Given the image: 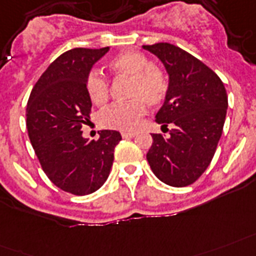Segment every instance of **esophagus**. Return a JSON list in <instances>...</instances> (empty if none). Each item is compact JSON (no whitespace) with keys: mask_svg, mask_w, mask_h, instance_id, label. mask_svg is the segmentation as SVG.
I'll use <instances>...</instances> for the list:
<instances>
[{"mask_svg":"<svg viewBox=\"0 0 256 256\" xmlns=\"http://www.w3.org/2000/svg\"><path fill=\"white\" fill-rule=\"evenodd\" d=\"M122 138H134L136 134H134V132H122Z\"/></svg>","mask_w":256,"mask_h":256,"instance_id":"1","label":"esophagus"}]
</instances>
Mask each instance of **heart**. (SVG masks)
Here are the masks:
<instances>
[{"label": "heart", "instance_id": "1", "mask_svg": "<svg viewBox=\"0 0 256 256\" xmlns=\"http://www.w3.org/2000/svg\"><path fill=\"white\" fill-rule=\"evenodd\" d=\"M108 66L116 76L130 77L124 102H114L98 114V122L110 130H132L144 116L146 104L156 108L167 100L170 80L167 73L150 58L136 50H126L110 58ZM85 88L94 104H104L110 97V81L100 70H89L85 78Z\"/></svg>", "mask_w": 256, "mask_h": 256}]
</instances>
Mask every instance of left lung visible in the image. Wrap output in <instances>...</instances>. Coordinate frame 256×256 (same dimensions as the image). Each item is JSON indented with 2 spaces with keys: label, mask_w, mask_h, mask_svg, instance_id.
Returning a JSON list of instances; mask_svg holds the SVG:
<instances>
[{
  "label": "left lung",
  "mask_w": 256,
  "mask_h": 256,
  "mask_svg": "<svg viewBox=\"0 0 256 256\" xmlns=\"http://www.w3.org/2000/svg\"><path fill=\"white\" fill-rule=\"evenodd\" d=\"M142 48L159 57L170 74L167 100L156 114V122L170 136L152 134L146 160L163 183L186 187L203 175L215 155L227 114V92L212 69L179 46L158 42Z\"/></svg>",
  "instance_id": "1"
}]
</instances>
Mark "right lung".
Here are the masks:
<instances>
[{"label": "right lung", "mask_w": 256, "mask_h": 256, "mask_svg": "<svg viewBox=\"0 0 256 256\" xmlns=\"http://www.w3.org/2000/svg\"><path fill=\"white\" fill-rule=\"evenodd\" d=\"M110 48H74L58 56L32 89L26 128L42 171L54 186L84 196L106 183L114 164L118 130H101L97 140L82 138L92 108L85 88L90 68Z\"/></svg>", "instance_id": "obj_1"}]
</instances>
